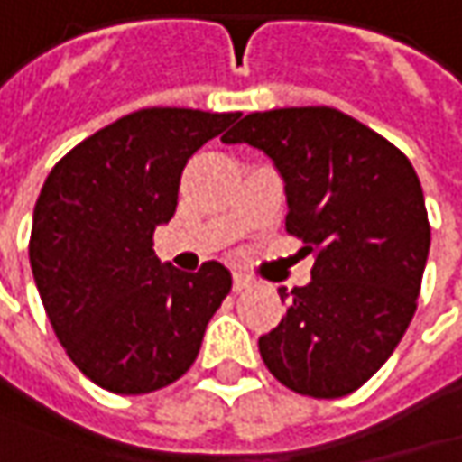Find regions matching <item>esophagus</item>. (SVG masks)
Returning <instances> with one entry per match:
<instances>
[{"instance_id":"34e87169","label":"esophagus","mask_w":462,"mask_h":462,"mask_svg":"<svg viewBox=\"0 0 462 462\" xmlns=\"http://www.w3.org/2000/svg\"><path fill=\"white\" fill-rule=\"evenodd\" d=\"M252 281L247 276H242V273H234V291H242V289H247Z\"/></svg>"}]
</instances>
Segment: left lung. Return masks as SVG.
Here are the masks:
<instances>
[{"mask_svg": "<svg viewBox=\"0 0 462 462\" xmlns=\"http://www.w3.org/2000/svg\"><path fill=\"white\" fill-rule=\"evenodd\" d=\"M226 144L265 152L286 191V231L315 254L310 283L281 286L286 315L260 355L308 397L360 389L411 326L431 245L411 160L334 107H281L242 117Z\"/></svg>", "mask_w": 462, "mask_h": 462, "instance_id": "left-lung-1", "label": "left lung"}]
</instances>
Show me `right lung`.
Listing matches in <instances>:
<instances>
[{"mask_svg":"<svg viewBox=\"0 0 462 462\" xmlns=\"http://www.w3.org/2000/svg\"><path fill=\"white\" fill-rule=\"evenodd\" d=\"M239 113L152 107L70 149L33 208L31 271L51 328L83 376L147 394L191 368L231 273H181L152 249L179 205L189 157Z\"/></svg>","mask_w":462,"mask_h":462,"instance_id":"obj_1","label":"right lung"}]
</instances>
